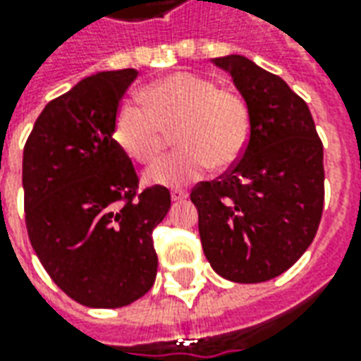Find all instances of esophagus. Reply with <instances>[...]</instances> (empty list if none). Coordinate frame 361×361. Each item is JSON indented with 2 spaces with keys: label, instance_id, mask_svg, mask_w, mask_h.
<instances>
[{
  "label": "esophagus",
  "instance_id": "esophagus-1",
  "mask_svg": "<svg viewBox=\"0 0 361 361\" xmlns=\"http://www.w3.org/2000/svg\"><path fill=\"white\" fill-rule=\"evenodd\" d=\"M183 199H188V191H183V189H172V201H183Z\"/></svg>",
  "mask_w": 361,
  "mask_h": 361
}]
</instances>
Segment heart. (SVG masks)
<instances>
[{
    "instance_id": "heart-1",
    "label": "heart",
    "mask_w": 361,
    "mask_h": 361,
    "mask_svg": "<svg viewBox=\"0 0 361 361\" xmlns=\"http://www.w3.org/2000/svg\"><path fill=\"white\" fill-rule=\"evenodd\" d=\"M142 106L121 104L111 137L127 157L141 164L154 162L176 135L181 147L145 173L154 185L178 188L199 180L216 164L234 166L251 137L250 106L234 90L203 75L178 71L150 82L139 92Z\"/></svg>"
}]
</instances>
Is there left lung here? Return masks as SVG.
I'll return each instance as SVG.
<instances>
[{"instance_id":"1","label":"left lung","mask_w":361,"mask_h":361,"mask_svg":"<svg viewBox=\"0 0 361 361\" xmlns=\"http://www.w3.org/2000/svg\"><path fill=\"white\" fill-rule=\"evenodd\" d=\"M250 106L243 157L219 180L191 189L204 257L220 276L255 284L279 276L317 234L325 170L307 104L279 75L243 56L214 58Z\"/></svg>"}]
</instances>
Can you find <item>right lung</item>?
Returning <instances> with one entry per match:
<instances>
[{
    "label": "right lung",
    "mask_w": 361,
    "mask_h": 361,
    "mask_svg": "<svg viewBox=\"0 0 361 361\" xmlns=\"http://www.w3.org/2000/svg\"><path fill=\"white\" fill-rule=\"evenodd\" d=\"M135 69L90 75L54 98L23 152L28 240L50 279L87 307H123L149 292L158 257L152 230L170 191L139 193L111 126Z\"/></svg>",
    "instance_id": "1"
}]
</instances>
